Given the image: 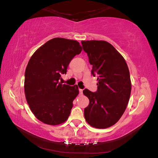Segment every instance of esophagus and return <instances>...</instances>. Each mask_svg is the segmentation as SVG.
I'll use <instances>...</instances> for the list:
<instances>
[{
    "instance_id": "esophagus-1",
    "label": "esophagus",
    "mask_w": 158,
    "mask_h": 158,
    "mask_svg": "<svg viewBox=\"0 0 158 158\" xmlns=\"http://www.w3.org/2000/svg\"><path fill=\"white\" fill-rule=\"evenodd\" d=\"M79 93H80V94H82V93H83V90L82 89H79Z\"/></svg>"
}]
</instances>
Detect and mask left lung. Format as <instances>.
Masks as SVG:
<instances>
[{
    "label": "left lung",
    "mask_w": 158,
    "mask_h": 158,
    "mask_svg": "<svg viewBox=\"0 0 158 158\" xmlns=\"http://www.w3.org/2000/svg\"><path fill=\"white\" fill-rule=\"evenodd\" d=\"M83 49L93 65L91 74L97 75L96 92L84 89L89 99L84 109L88 123L95 128H107L118 121L130 100L131 81L124 58L111 44L102 40L81 41Z\"/></svg>",
    "instance_id": "1"
}]
</instances>
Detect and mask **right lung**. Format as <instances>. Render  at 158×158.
Returning <instances> with one entry per match:
<instances>
[{
  "instance_id": "right-lung-1",
  "label": "right lung",
  "mask_w": 158,
  "mask_h": 158,
  "mask_svg": "<svg viewBox=\"0 0 158 158\" xmlns=\"http://www.w3.org/2000/svg\"><path fill=\"white\" fill-rule=\"evenodd\" d=\"M81 50L76 40L56 37L40 47L29 60L25 71L26 98L35 116L44 123L56 125L68 118L79 94L78 86L62 84L58 80Z\"/></svg>"
}]
</instances>
